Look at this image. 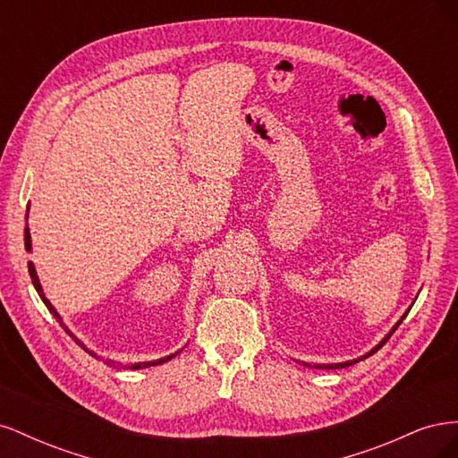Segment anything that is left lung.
<instances>
[{"label":"left lung","mask_w":458,"mask_h":458,"mask_svg":"<svg viewBox=\"0 0 458 458\" xmlns=\"http://www.w3.org/2000/svg\"><path fill=\"white\" fill-rule=\"evenodd\" d=\"M405 315H407V313H405ZM405 315H403V317H401V321H403V318H405ZM401 321H399V323H397V325H395V327L392 328V332H390V335H387V336H386V338H384V340H382V342H380V344L377 345V348H374V350H372L370 353H377V352H378V350L382 348V345H384V344H386L387 340H390V336L394 335V332H395V328H397V327L401 325ZM370 353H369V355H370ZM369 355H365V357H369ZM365 357H361V359H365ZM361 359H355V361H345V363H338V365H317L315 369H344V367H350V365H353V363H357V361H361Z\"/></svg>","instance_id":"obj_1"}]
</instances>
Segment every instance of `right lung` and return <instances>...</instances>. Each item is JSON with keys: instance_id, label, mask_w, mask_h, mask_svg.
<instances>
[{"instance_id": "obj_1", "label": "right lung", "mask_w": 458, "mask_h": 458, "mask_svg": "<svg viewBox=\"0 0 458 458\" xmlns=\"http://www.w3.org/2000/svg\"><path fill=\"white\" fill-rule=\"evenodd\" d=\"M26 217H29V214H26ZM24 246H26V250H30V233H29V227H26L24 229ZM29 273H30V279H32V283H34V286H36V290H38V294H39V298L41 300H44V303H46V306H47V310L55 315V317H57L59 318V313L57 311H55L53 310V306H51V303H49V300L46 298V294H44V290H41V284H39V281H38V275H36V269H34V266H32V261H29ZM59 323H61V318H59ZM61 327H64L63 323H61ZM64 330L68 332V335H71L72 338H74V342L76 344H80L81 345V348H84V344H81L74 335H72V332L71 330H68L66 327H64ZM86 350V348H84ZM91 353V352H89ZM179 353V352H177ZM177 353H172V355H168V357H162V359H157V361H147V363H135V365H131V367H128V369H145V367H155V365H160V363H165V361H170V359L172 357H175ZM93 355V353H91ZM108 363H113V361H108ZM123 369H126V367H123Z\"/></svg>"}]
</instances>
